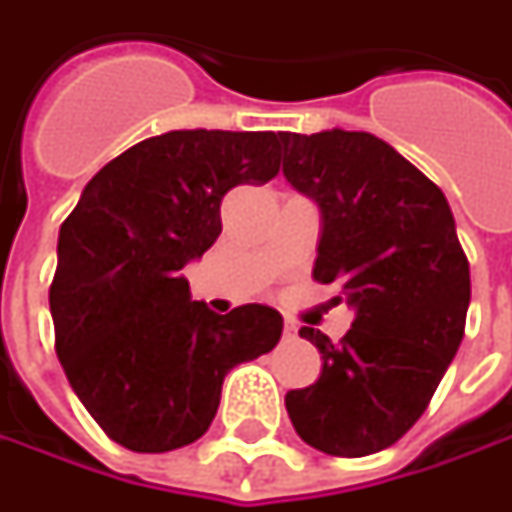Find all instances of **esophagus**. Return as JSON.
Returning <instances> with one entry per match:
<instances>
[{"label":"esophagus","instance_id":"34e87169","mask_svg":"<svg viewBox=\"0 0 512 512\" xmlns=\"http://www.w3.org/2000/svg\"><path fill=\"white\" fill-rule=\"evenodd\" d=\"M296 336H299V327L293 322H285V339H296Z\"/></svg>","mask_w":512,"mask_h":512}]
</instances>
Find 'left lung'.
<instances>
[{
  "instance_id": "obj_1",
  "label": "left lung",
  "mask_w": 512,
  "mask_h": 512,
  "mask_svg": "<svg viewBox=\"0 0 512 512\" xmlns=\"http://www.w3.org/2000/svg\"><path fill=\"white\" fill-rule=\"evenodd\" d=\"M285 179L322 210L313 279L356 310L322 353L316 384L285 407L302 442L359 459L396 444L419 422L464 336L470 265L444 193L373 133H279Z\"/></svg>"
}]
</instances>
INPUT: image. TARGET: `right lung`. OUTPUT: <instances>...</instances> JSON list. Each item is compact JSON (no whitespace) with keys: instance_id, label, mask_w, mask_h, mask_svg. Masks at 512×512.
<instances>
[{"instance_id":"add662e5","label":"right lung","mask_w":512,"mask_h":512,"mask_svg":"<svg viewBox=\"0 0 512 512\" xmlns=\"http://www.w3.org/2000/svg\"><path fill=\"white\" fill-rule=\"evenodd\" d=\"M279 142L273 130L150 136L99 170L59 227L56 356L96 424L133 453L205 436L227 373L282 339L279 310L219 316L182 276L219 239L227 190L279 173Z\"/></svg>"}]
</instances>
